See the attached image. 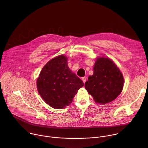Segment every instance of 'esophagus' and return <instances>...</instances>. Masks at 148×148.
Instances as JSON below:
<instances>
[{"label": "esophagus", "mask_w": 148, "mask_h": 148, "mask_svg": "<svg viewBox=\"0 0 148 148\" xmlns=\"http://www.w3.org/2000/svg\"><path fill=\"white\" fill-rule=\"evenodd\" d=\"M81 79H82V81H83V82H84V83H85V82H86V79H86V77H82Z\"/></svg>", "instance_id": "esophagus-1"}]
</instances>
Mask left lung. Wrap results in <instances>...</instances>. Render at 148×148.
Instances as JSON below:
<instances>
[{
  "instance_id": "obj_1",
  "label": "left lung",
  "mask_w": 148,
  "mask_h": 148,
  "mask_svg": "<svg viewBox=\"0 0 148 148\" xmlns=\"http://www.w3.org/2000/svg\"><path fill=\"white\" fill-rule=\"evenodd\" d=\"M94 74L89 76L85 88L96 103L105 104L115 99L121 93L124 84L123 74L110 58L97 57Z\"/></svg>"
}]
</instances>
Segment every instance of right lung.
Returning <instances> with one entry per match:
<instances>
[{"mask_svg":"<svg viewBox=\"0 0 148 148\" xmlns=\"http://www.w3.org/2000/svg\"><path fill=\"white\" fill-rule=\"evenodd\" d=\"M68 57L60 55L50 60L37 79L38 92L45 102L54 109H62L73 101L82 81L68 66Z\"/></svg>","mask_w":148,"mask_h":148,"instance_id":"right-lung-1","label":"right lung"}]
</instances>
